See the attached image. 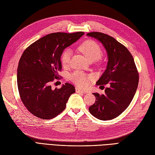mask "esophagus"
I'll return each mask as SVG.
<instances>
[{"mask_svg": "<svg viewBox=\"0 0 155 155\" xmlns=\"http://www.w3.org/2000/svg\"><path fill=\"white\" fill-rule=\"evenodd\" d=\"M75 90H76V92L77 93H78V94H86V92H84V91L81 90L80 88H78V87H77V88H75Z\"/></svg>", "mask_w": 155, "mask_h": 155, "instance_id": "esophagus-1", "label": "esophagus"}]
</instances>
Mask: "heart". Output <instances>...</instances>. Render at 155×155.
Wrapping results in <instances>:
<instances>
[{
    "instance_id": "b5f03b06",
    "label": "heart",
    "mask_w": 155,
    "mask_h": 155,
    "mask_svg": "<svg viewBox=\"0 0 155 155\" xmlns=\"http://www.w3.org/2000/svg\"><path fill=\"white\" fill-rule=\"evenodd\" d=\"M79 50L84 54L90 61H93L100 58L102 50L100 46L92 40H88L82 42L78 48ZM71 58V51L70 50H65L63 51L61 61L64 67L69 66ZM94 79L93 74H86L81 71H75L71 75V80L75 84L82 88H86L89 86L91 82Z\"/></svg>"
}]
</instances>
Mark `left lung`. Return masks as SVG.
Listing matches in <instances>:
<instances>
[{
    "mask_svg": "<svg viewBox=\"0 0 155 155\" xmlns=\"http://www.w3.org/2000/svg\"><path fill=\"white\" fill-rule=\"evenodd\" d=\"M86 35L101 42L108 55L107 68L96 84H108L109 87L104 94H93L96 100L89 111L100 120H111L124 112L132 101L138 86V71L129 50L115 38L100 32Z\"/></svg>",
    "mask_w": 155,
    "mask_h": 155,
    "instance_id": "8db88e82",
    "label": "left lung"
}]
</instances>
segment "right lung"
<instances>
[{
    "label": "right lung",
    "mask_w": 155,
    "mask_h": 155,
    "mask_svg": "<svg viewBox=\"0 0 155 155\" xmlns=\"http://www.w3.org/2000/svg\"><path fill=\"white\" fill-rule=\"evenodd\" d=\"M84 32L54 33L33 42L23 51L17 71L21 100L29 111L42 119H51L65 109L69 97L75 92L65 83L52 89L51 83L59 79L63 50L80 38Z\"/></svg>",
    "instance_id": "right-lung-1"
}]
</instances>
